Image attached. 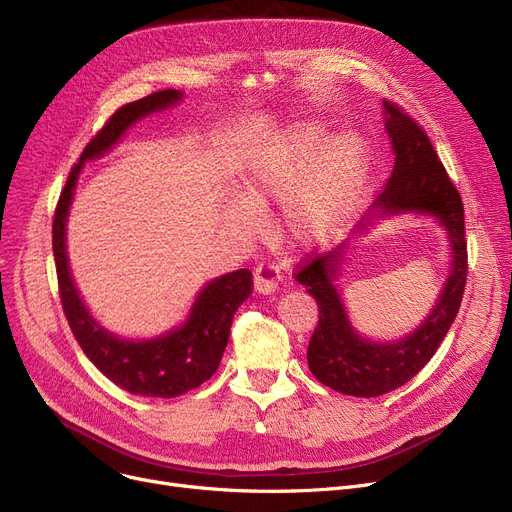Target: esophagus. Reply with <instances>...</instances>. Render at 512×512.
<instances>
[{
  "instance_id": "obj_1",
  "label": "esophagus",
  "mask_w": 512,
  "mask_h": 512,
  "mask_svg": "<svg viewBox=\"0 0 512 512\" xmlns=\"http://www.w3.org/2000/svg\"><path fill=\"white\" fill-rule=\"evenodd\" d=\"M278 282H280V267H276L274 263H259L253 276L255 292L272 294L278 288Z\"/></svg>"
}]
</instances>
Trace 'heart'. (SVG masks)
<instances>
[{
	"mask_svg": "<svg viewBox=\"0 0 512 512\" xmlns=\"http://www.w3.org/2000/svg\"><path fill=\"white\" fill-rule=\"evenodd\" d=\"M371 166V149L357 130L317 118L299 120L263 141L242 164L238 195L224 201L222 220L238 236H253L261 215L280 201L278 224L299 249L328 245L351 220Z\"/></svg>",
	"mask_w": 512,
	"mask_h": 512,
	"instance_id": "b5f03b06",
	"label": "heart"
}]
</instances>
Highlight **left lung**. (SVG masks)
Returning a JSON list of instances; mask_svg holds the SVG:
<instances>
[{
    "instance_id": "obj_1",
    "label": "left lung",
    "mask_w": 512,
    "mask_h": 512,
    "mask_svg": "<svg viewBox=\"0 0 512 512\" xmlns=\"http://www.w3.org/2000/svg\"><path fill=\"white\" fill-rule=\"evenodd\" d=\"M384 126L394 170L380 197L340 245L315 255L297 274L319 309L307 363L315 378L342 394L373 398L407 384L434 357L459 313L467 280L463 201L450 182L427 134L398 107L384 101ZM398 214L432 217L449 238V276L435 307L411 333L392 341L363 337L347 317L337 282L361 235Z\"/></svg>"
}]
</instances>
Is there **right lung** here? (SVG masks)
Instances as JSON below:
<instances>
[{
	"label": "right lung",
	"instance_id": "add662e5",
	"mask_svg": "<svg viewBox=\"0 0 512 512\" xmlns=\"http://www.w3.org/2000/svg\"><path fill=\"white\" fill-rule=\"evenodd\" d=\"M182 99V91L166 89L122 105L72 168L53 220V257L60 297L74 338L107 380L130 394L149 398H174L211 378L226 351L232 317L249 299L253 276L249 270H236L213 278L197 292L180 326L151 338H122L97 321L80 297L70 270L66 228L78 176L87 161L110 153L139 120L166 112Z\"/></svg>",
	"mask_w": 512,
	"mask_h": 512
}]
</instances>
